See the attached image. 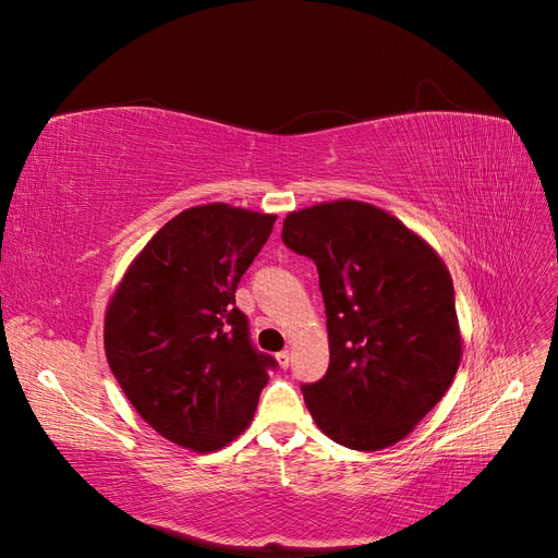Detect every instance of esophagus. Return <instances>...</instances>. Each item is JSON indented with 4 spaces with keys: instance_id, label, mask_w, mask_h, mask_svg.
I'll return each mask as SVG.
<instances>
[{
    "instance_id": "obj_1",
    "label": "esophagus",
    "mask_w": 558,
    "mask_h": 558,
    "mask_svg": "<svg viewBox=\"0 0 558 558\" xmlns=\"http://www.w3.org/2000/svg\"><path fill=\"white\" fill-rule=\"evenodd\" d=\"M277 363H279V367H289L291 365V351H279L277 353Z\"/></svg>"
}]
</instances>
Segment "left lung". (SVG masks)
<instances>
[{"instance_id":"8db88e82","label":"left lung","mask_w":558,"mask_h":558,"mask_svg":"<svg viewBox=\"0 0 558 558\" xmlns=\"http://www.w3.org/2000/svg\"><path fill=\"white\" fill-rule=\"evenodd\" d=\"M281 240L316 263L326 302L330 365L302 386L316 426L359 451L400 442L442 400L463 356L440 253L359 199L291 211Z\"/></svg>"}]
</instances>
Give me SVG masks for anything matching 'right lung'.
I'll return each mask as SVG.
<instances>
[{
    "mask_svg": "<svg viewBox=\"0 0 558 558\" xmlns=\"http://www.w3.org/2000/svg\"><path fill=\"white\" fill-rule=\"evenodd\" d=\"M275 221L226 202L191 207L118 281L105 314L107 361L165 440L207 453L248 428L275 359L248 342L234 291Z\"/></svg>",
    "mask_w": 558,
    "mask_h": 558,
    "instance_id": "add662e5",
    "label": "right lung"
}]
</instances>
